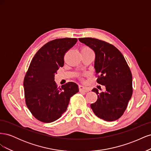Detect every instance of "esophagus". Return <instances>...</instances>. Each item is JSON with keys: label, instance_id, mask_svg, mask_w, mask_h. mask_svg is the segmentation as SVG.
Wrapping results in <instances>:
<instances>
[{"label": "esophagus", "instance_id": "esophagus-1", "mask_svg": "<svg viewBox=\"0 0 151 151\" xmlns=\"http://www.w3.org/2000/svg\"><path fill=\"white\" fill-rule=\"evenodd\" d=\"M79 89L80 91H84V92H88V91H89V89L88 88H86V87L82 85L79 86Z\"/></svg>", "mask_w": 151, "mask_h": 151}]
</instances>
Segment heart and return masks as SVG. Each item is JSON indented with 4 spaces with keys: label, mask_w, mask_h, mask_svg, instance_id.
Here are the masks:
<instances>
[{
    "label": "heart",
    "mask_w": 151,
    "mask_h": 151,
    "mask_svg": "<svg viewBox=\"0 0 151 151\" xmlns=\"http://www.w3.org/2000/svg\"><path fill=\"white\" fill-rule=\"evenodd\" d=\"M89 50H91L89 47H83L81 48V51H89Z\"/></svg>",
    "instance_id": "heart-1"
}]
</instances>
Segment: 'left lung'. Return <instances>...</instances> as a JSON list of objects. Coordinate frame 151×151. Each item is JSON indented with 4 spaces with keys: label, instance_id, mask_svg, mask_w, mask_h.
I'll return each instance as SVG.
<instances>
[{
    "label": "left lung",
    "instance_id": "8db88e82",
    "mask_svg": "<svg viewBox=\"0 0 151 151\" xmlns=\"http://www.w3.org/2000/svg\"><path fill=\"white\" fill-rule=\"evenodd\" d=\"M79 40L94 50L96 81L106 88V92L99 93L96 88L92 90L98 99L91 104V108L101 119L116 120L125 112L133 93L130 68L122 53L113 45L92 38Z\"/></svg>",
    "mask_w": 151,
    "mask_h": 151
}]
</instances>
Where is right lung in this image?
I'll return each instance as SVG.
<instances>
[{
	"mask_svg": "<svg viewBox=\"0 0 151 151\" xmlns=\"http://www.w3.org/2000/svg\"><path fill=\"white\" fill-rule=\"evenodd\" d=\"M77 38H65L48 42L36 52L24 79L26 106L36 119L44 123L57 120L65 112L77 84L69 82L57 87L55 75L64 65V55L76 43Z\"/></svg>",
	"mask_w": 151,
	"mask_h": 151,
	"instance_id": "obj_1",
	"label": "right lung"
}]
</instances>
